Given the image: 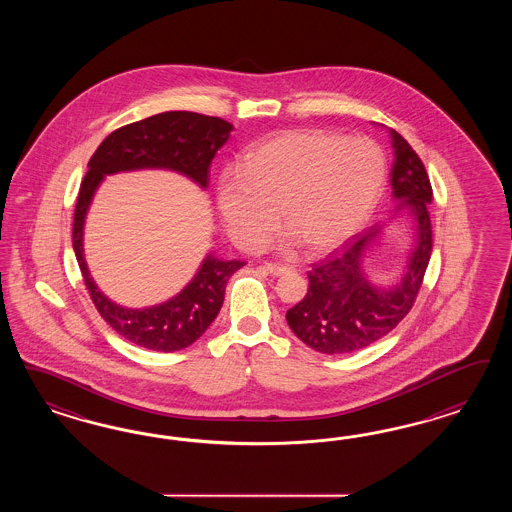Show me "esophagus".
Masks as SVG:
<instances>
[{"instance_id":"esophagus-1","label":"esophagus","mask_w":512,"mask_h":512,"mask_svg":"<svg viewBox=\"0 0 512 512\" xmlns=\"http://www.w3.org/2000/svg\"><path fill=\"white\" fill-rule=\"evenodd\" d=\"M264 268H266V272L272 274V276H283V274L289 272L287 266H281V264L276 263H266L264 264Z\"/></svg>"}]
</instances>
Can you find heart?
Returning a JSON list of instances; mask_svg holds the SVG:
<instances>
[{"label":"heart","instance_id":"1","mask_svg":"<svg viewBox=\"0 0 512 512\" xmlns=\"http://www.w3.org/2000/svg\"><path fill=\"white\" fill-rule=\"evenodd\" d=\"M387 184L370 139L291 129L249 148L217 184V208L238 246L257 249L281 225L313 253L347 242L368 223Z\"/></svg>","mask_w":512,"mask_h":512}]
</instances>
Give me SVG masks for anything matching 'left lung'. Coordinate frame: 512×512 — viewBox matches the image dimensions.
I'll return each mask as SVG.
<instances>
[{
	"instance_id": "1",
	"label": "left lung",
	"mask_w": 512,
	"mask_h": 512,
	"mask_svg": "<svg viewBox=\"0 0 512 512\" xmlns=\"http://www.w3.org/2000/svg\"><path fill=\"white\" fill-rule=\"evenodd\" d=\"M390 137L394 146L392 193L415 219L417 246L402 283L394 289L373 287L360 270V257L377 233L373 227L355 234L340 251L311 264L308 293L285 317L296 336L323 355H347L387 336L415 306L430 263L432 184L411 144L394 129Z\"/></svg>"
}]
</instances>
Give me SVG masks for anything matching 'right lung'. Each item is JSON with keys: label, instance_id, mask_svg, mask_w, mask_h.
Here are the masks:
<instances>
[{"label": "right lung", "instance_id": "obj_1", "mask_svg": "<svg viewBox=\"0 0 512 512\" xmlns=\"http://www.w3.org/2000/svg\"><path fill=\"white\" fill-rule=\"evenodd\" d=\"M231 129L233 125L217 116L169 110L112 131L88 161L90 169L80 184L73 217V249L95 310L135 345L172 353L199 340L221 310L227 281L244 263L219 261L208 255L199 274L169 302L146 310L120 308L95 287L82 257V227L93 191L105 174L154 167L184 172L206 187L210 182L208 167L229 139Z\"/></svg>", "mask_w": 512, "mask_h": 512}]
</instances>
